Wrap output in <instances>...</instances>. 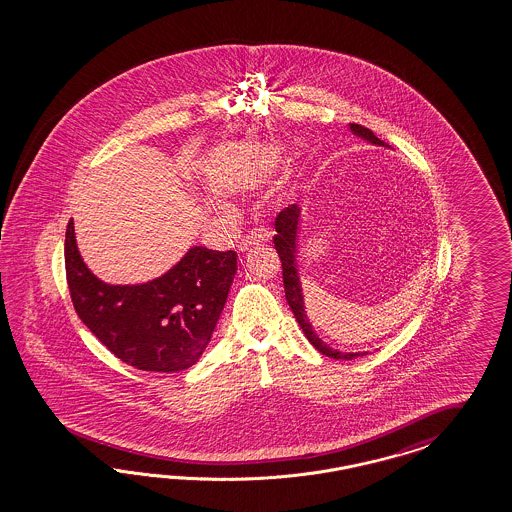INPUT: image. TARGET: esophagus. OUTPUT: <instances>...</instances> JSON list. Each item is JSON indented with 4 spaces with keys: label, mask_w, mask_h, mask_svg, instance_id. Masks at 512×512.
Returning a JSON list of instances; mask_svg holds the SVG:
<instances>
[{
    "label": "esophagus",
    "mask_w": 512,
    "mask_h": 512,
    "mask_svg": "<svg viewBox=\"0 0 512 512\" xmlns=\"http://www.w3.org/2000/svg\"><path fill=\"white\" fill-rule=\"evenodd\" d=\"M272 238V234L263 229H251L248 236H244V240L240 242V251H249V249L257 248V246H263L268 244Z\"/></svg>",
    "instance_id": "1"
}]
</instances>
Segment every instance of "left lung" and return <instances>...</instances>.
<instances>
[{
	"mask_svg": "<svg viewBox=\"0 0 512 512\" xmlns=\"http://www.w3.org/2000/svg\"><path fill=\"white\" fill-rule=\"evenodd\" d=\"M351 131L362 137L372 144L379 146H387L383 140L377 139L373 135L372 129L364 127V125L349 124ZM298 223H300V206L298 204H289L287 208H283L276 217V234H274V246L278 251L279 261H281V270H283V285H285V298L287 304L291 306V310L295 313L296 321L300 328L304 330L306 338L310 340L311 345L323 353L326 357L336 358V360H353V358L366 355V353H341L338 349H332L330 345H326V341L321 340L315 332V328L311 326L310 319L304 311V296H302V283L298 278V270H296V238H298Z\"/></svg>",
	"mask_w": 512,
	"mask_h": 512,
	"instance_id": "8db88e82",
	"label": "left lung"
}]
</instances>
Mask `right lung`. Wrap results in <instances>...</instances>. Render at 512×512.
Listing matches in <instances>:
<instances>
[{"label": "right lung", "mask_w": 512, "mask_h": 512, "mask_svg": "<svg viewBox=\"0 0 512 512\" xmlns=\"http://www.w3.org/2000/svg\"><path fill=\"white\" fill-rule=\"evenodd\" d=\"M65 274L78 317L114 357L144 372H182L212 338L233 285L236 253L195 246L161 278L109 285L82 261L71 217Z\"/></svg>", "instance_id": "obj_1"}]
</instances>
